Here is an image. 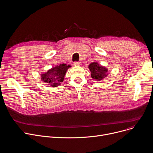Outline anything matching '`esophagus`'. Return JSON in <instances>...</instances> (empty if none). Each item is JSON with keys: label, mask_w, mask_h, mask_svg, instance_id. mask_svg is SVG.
Listing matches in <instances>:
<instances>
[{"label": "esophagus", "mask_w": 153, "mask_h": 153, "mask_svg": "<svg viewBox=\"0 0 153 153\" xmlns=\"http://www.w3.org/2000/svg\"><path fill=\"white\" fill-rule=\"evenodd\" d=\"M74 65L75 66H80L81 64V62H75Z\"/></svg>", "instance_id": "1"}]
</instances>
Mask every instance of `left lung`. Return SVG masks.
Returning <instances> with one entry per match:
<instances>
[{"label":"left lung","mask_w":153,"mask_h":153,"mask_svg":"<svg viewBox=\"0 0 153 153\" xmlns=\"http://www.w3.org/2000/svg\"><path fill=\"white\" fill-rule=\"evenodd\" d=\"M88 68L91 72V78L97 81L104 79L108 74V69L100 65L97 62L90 63Z\"/></svg>","instance_id":"1"}]
</instances>
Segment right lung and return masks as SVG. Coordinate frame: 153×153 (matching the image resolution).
I'll return each mask as SVG.
<instances>
[{"label":"right lung","mask_w":153,"mask_h":153,"mask_svg":"<svg viewBox=\"0 0 153 153\" xmlns=\"http://www.w3.org/2000/svg\"><path fill=\"white\" fill-rule=\"evenodd\" d=\"M71 67V66H67L66 64L53 67L49 69L47 72L40 75L42 81L50 85L52 87H58L64 81L66 72Z\"/></svg>","instance_id":"add662e5"}]
</instances>
